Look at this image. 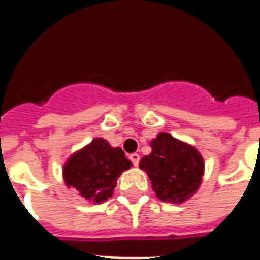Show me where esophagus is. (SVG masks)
<instances>
[{"label":"esophagus","mask_w":260,"mask_h":260,"mask_svg":"<svg viewBox=\"0 0 260 260\" xmlns=\"http://www.w3.org/2000/svg\"><path fill=\"white\" fill-rule=\"evenodd\" d=\"M129 160L134 163V166H138L139 162H140V155H139V154H131L129 155Z\"/></svg>","instance_id":"esophagus-1"}]
</instances>
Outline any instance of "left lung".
<instances>
[{
  "mask_svg": "<svg viewBox=\"0 0 260 260\" xmlns=\"http://www.w3.org/2000/svg\"><path fill=\"white\" fill-rule=\"evenodd\" d=\"M152 152L139 166L150 177L156 197L181 204L201 185L204 160L194 147L179 142L169 134H159L151 142Z\"/></svg>",
  "mask_w": 260,
  "mask_h": 260,
  "instance_id": "1",
  "label": "left lung"
}]
</instances>
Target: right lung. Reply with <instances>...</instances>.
<instances>
[{
    "instance_id": "right-lung-1",
    "label": "right lung",
    "mask_w": 260,
    "mask_h": 260,
    "mask_svg": "<svg viewBox=\"0 0 260 260\" xmlns=\"http://www.w3.org/2000/svg\"><path fill=\"white\" fill-rule=\"evenodd\" d=\"M131 166L120 147L113 148L104 139H94L67 160L63 177L66 185L78 190L82 197L101 202L112 197L117 178Z\"/></svg>"
}]
</instances>
